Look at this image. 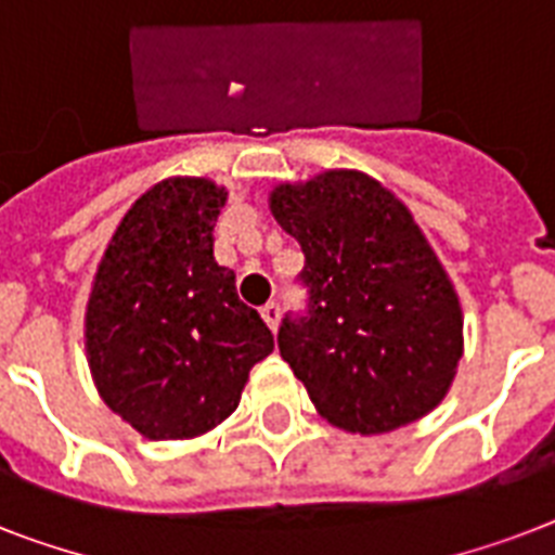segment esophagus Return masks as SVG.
<instances>
[{"label": "esophagus", "instance_id": "obj_1", "mask_svg": "<svg viewBox=\"0 0 555 555\" xmlns=\"http://www.w3.org/2000/svg\"><path fill=\"white\" fill-rule=\"evenodd\" d=\"M261 320L268 322L270 331H276L279 320H282V305L279 302H268L264 308H261Z\"/></svg>", "mask_w": 555, "mask_h": 555}]
</instances>
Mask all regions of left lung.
Masks as SVG:
<instances>
[{"instance_id":"left-lung-1","label":"left lung","mask_w":555,"mask_h":555,"mask_svg":"<svg viewBox=\"0 0 555 555\" xmlns=\"http://www.w3.org/2000/svg\"><path fill=\"white\" fill-rule=\"evenodd\" d=\"M270 209L305 253V308L285 313L279 354L322 417L374 435L435 409L464 320L412 212L363 172L282 184Z\"/></svg>"}]
</instances>
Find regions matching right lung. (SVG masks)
Returning <instances> with one entry per match:
<instances>
[{"instance_id": "obj_1", "label": "right lung", "mask_w": 555, "mask_h": 555, "mask_svg": "<svg viewBox=\"0 0 555 555\" xmlns=\"http://www.w3.org/2000/svg\"><path fill=\"white\" fill-rule=\"evenodd\" d=\"M224 190L169 178L134 201L100 261L86 348L112 412L152 440L204 435L235 412L273 334L212 256Z\"/></svg>"}]
</instances>
